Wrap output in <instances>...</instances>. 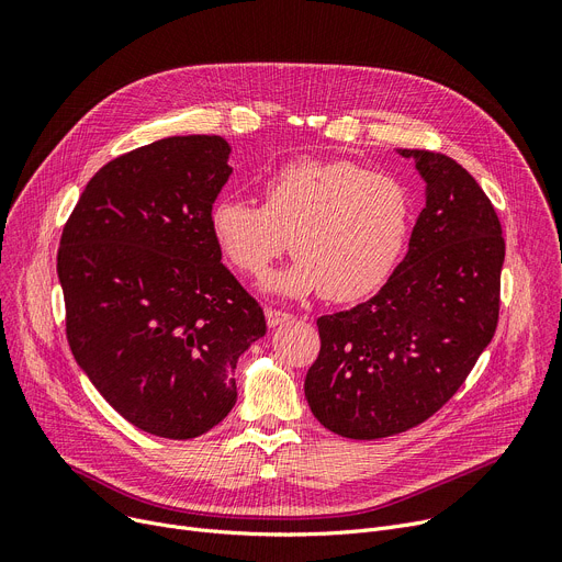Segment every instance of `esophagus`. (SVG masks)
<instances>
[{
	"instance_id": "1",
	"label": "esophagus",
	"mask_w": 562,
	"mask_h": 562,
	"mask_svg": "<svg viewBox=\"0 0 562 562\" xmlns=\"http://www.w3.org/2000/svg\"><path fill=\"white\" fill-rule=\"evenodd\" d=\"M263 314H266V323H269V328L284 326V323H289L293 318V314L282 312V310H273V307H266Z\"/></svg>"
}]
</instances>
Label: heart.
<instances>
[{
  "label": "heart",
  "mask_w": 562,
  "mask_h": 562,
  "mask_svg": "<svg viewBox=\"0 0 562 562\" xmlns=\"http://www.w3.org/2000/svg\"><path fill=\"white\" fill-rule=\"evenodd\" d=\"M409 193L387 172L348 159H301L276 170L261 204L221 198L210 227L236 271L261 276L286 248L299 255L266 286L358 301L392 273L409 232Z\"/></svg>",
  "instance_id": "1"
}]
</instances>
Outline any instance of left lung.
<instances>
[{"instance_id": "obj_1", "label": "left lung", "mask_w": 562, "mask_h": 562, "mask_svg": "<svg viewBox=\"0 0 562 562\" xmlns=\"http://www.w3.org/2000/svg\"><path fill=\"white\" fill-rule=\"evenodd\" d=\"M398 153L426 180L407 255L373 299L316 318L321 350L305 378L314 417L350 439L430 419L462 387L498 323L506 241L490 198L447 155Z\"/></svg>"}]
</instances>
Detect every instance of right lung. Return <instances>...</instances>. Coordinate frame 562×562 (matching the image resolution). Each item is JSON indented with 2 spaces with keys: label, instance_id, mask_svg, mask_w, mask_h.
Here are the masks:
<instances>
[{
  "label": "right lung",
  "instance_id": "add662e5",
  "mask_svg": "<svg viewBox=\"0 0 562 562\" xmlns=\"http://www.w3.org/2000/svg\"><path fill=\"white\" fill-rule=\"evenodd\" d=\"M221 136H170L86 184L56 257L77 364L132 426L193 439L236 403L234 369L266 335L221 261L210 214L232 168Z\"/></svg>",
  "mask_w": 562,
  "mask_h": 562
}]
</instances>
